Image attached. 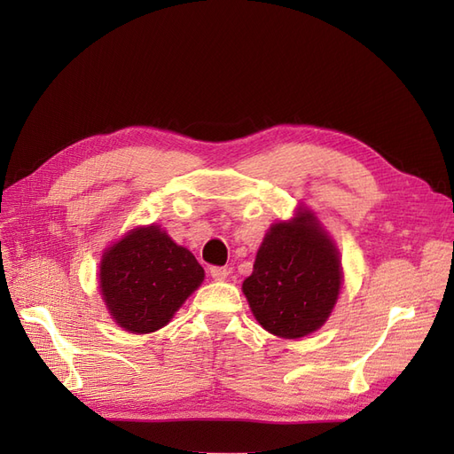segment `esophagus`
I'll return each mask as SVG.
<instances>
[{"mask_svg":"<svg viewBox=\"0 0 454 454\" xmlns=\"http://www.w3.org/2000/svg\"><path fill=\"white\" fill-rule=\"evenodd\" d=\"M210 274H212L214 280L222 282V280H225L229 277V269H225V267H212Z\"/></svg>","mask_w":454,"mask_h":454,"instance_id":"34e87169","label":"esophagus"}]
</instances>
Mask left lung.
Instances as JSON below:
<instances>
[{"mask_svg": "<svg viewBox=\"0 0 454 454\" xmlns=\"http://www.w3.org/2000/svg\"><path fill=\"white\" fill-rule=\"evenodd\" d=\"M342 284L333 240L310 212L274 223L242 284L255 320L284 339L305 337L332 314Z\"/></svg>", "mask_w": 454, "mask_h": 454, "instance_id": "left-lung-1", "label": "left lung"}]
</instances>
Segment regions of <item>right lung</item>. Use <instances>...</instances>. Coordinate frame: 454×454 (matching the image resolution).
Listing matches in <instances>:
<instances>
[{"label":"right lung","instance_id":"right-lung-1","mask_svg":"<svg viewBox=\"0 0 454 454\" xmlns=\"http://www.w3.org/2000/svg\"><path fill=\"white\" fill-rule=\"evenodd\" d=\"M98 280L114 320L130 333H151L167 325L202 284L204 269L159 225H149L106 250Z\"/></svg>","mask_w":454,"mask_h":454}]
</instances>
